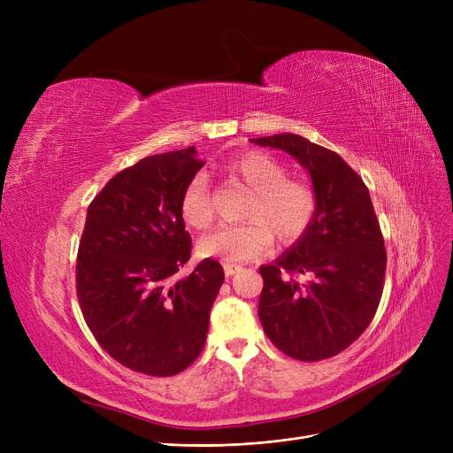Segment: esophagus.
Listing matches in <instances>:
<instances>
[{
  "mask_svg": "<svg viewBox=\"0 0 453 453\" xmlns=\"http://www.w3.org/2000/svg\"><path fill=\"white\" fill-rule=\"evenodd\" d=\"M241 270H242V266H239V265H229V263H226V265H224L226 277H233L234 273H239Z\"/></svg>",
  "mask_w": 453,
  "mask_h": 453,
  "instance_id": "esophagus-1",
  "label": "esophagus"
}]
</instances>
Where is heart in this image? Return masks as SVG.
Returning a JSON list of instances; mask_svg holds the SVG:
<instances>
[{
  "mask_svg": "<svg viewBox=\"0 0 453 453\" xmlns=\"http://www.w3.org/2000/svg\"><path fill=\"white\" fill-rule=\"evenodd\" d=\"M226 173L251 195L241 224H224L202 236L198 251L203 257H220L227 263H246L263 255L273 234L280 244H294L312 226L319 196L316 187L303 178H290L287 165L277 157L246 150L226 165ZM181 217L195 229H207L214 220L209 185L196 174L181 195Z\"/></svg>",
  "mask_w": 453,
  "mask_h": 453,
  "instance_id": "obj_1",
  "label": "heart"
}]
</instances>
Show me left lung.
I'll use <instances>...</instances> for the list:
<instances>
[{"mask_svg": "<svg viewBox=\"0 0 453 453\" xmlns=\"http://www.w3.org/2000/svg\"><path fill=\"white\" fill-rule=\"evenodd\" d=\"M251 142L294 156L319 196L316 219L297 244L258 268L260 323L294 360L332 358L364 334L384 292L388 255L369 188L342 156L301 135Z\"/></svg>", "mask_w": 453, "mask_h": 453, "instance_id": "obj_1", "label": "left lung"}]
</instances>
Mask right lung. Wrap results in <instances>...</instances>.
Returning <instances> with one entry per match:
<instances>
[{
	"instance_id": "obj_1",
	"label": "right lung",
	"mask_w": 453,
	"mask_h": 453,
	"mask_svg": "<svg viewBox=\"0 0 453 453\" xmlns=\"http://www.w3.org/2000/svg\"><path fill=\"white\" fill-rule=\"evenodd\" d=\"M203 163L195 147L145 157L88 207L77 255L81 311L97 343L135 372L178 374L205 345L224 268L203 258L178 277L193 250L181 195Z\"/></svg>"
}]
</instances>
